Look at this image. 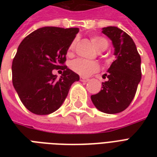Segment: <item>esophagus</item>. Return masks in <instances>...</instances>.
<instances>
[{
	"mask_svg": "<svg viewBox=\"0 0 157 157\" xmlns=\"http://www.w3.org/2000/svg\"><path fill=\"white\" fill-rule=\"evenodd\" d=\"M89 80L90 79L86 78V77H81V81H82V82H87V81H89Z\"/></svg>",
	"mask_w": 157,
	"mask_h": 157,
	"instance_id": "esophagus-1",
	"label": "esophagus"
}]
</instances>
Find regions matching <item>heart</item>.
Returning <instances> with one entry per match:
<instances>
[{
  "label": "heart",
  "instance_id": "heart-1",
  "mask_svg": "<svg viewBox=\"0 0 157 157\" xmlns=\"http://www.w3.org/2000/svg\"><path fill=\"white\" fill-rule=\"evenodd\" d=\"M91 42L93 44L96 50L98 52L103 51L108 46V41L105 37L100 36H94L91 37ZM76 44V40H74L69 45V54H71L75 49ZM71 69L74 72L78 74L81 76H90L92 73H94L96 71H98L99 66L98 64L95 62L86 61L84 59H76L71 63Z\"/></svg>",
  "mask_w": 157,
  "mask_h": 157
}]
</instances>
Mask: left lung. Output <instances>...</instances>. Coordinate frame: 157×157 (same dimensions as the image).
<instances>
[{"label": "left lung", "instance_id": "1", "mask_svg": "<svg viewBox=\"0 0 157 157\" xmlns=\"http://www.w3.org/2000/svg\"><path fill=\"white\" fill-rule=\"evenodd\" d=\"M102 33L110 38L115 48V61L103 75L107 81L102 90L91 95L96 108L107 114L123 112L134 99L141 81V58L134 40L117 27L103 28Z\"/></svg>", "mask_w": 157, "mask_h": 157}]
</instances>
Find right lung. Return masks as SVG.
Returning <instances> with one entry per match:
<instances>
[{
	"label": "right lung",
	"mask_w": 157,
	"mask_h": 157,
	"mask_svg": "<svg viewBox=\"0 0 157 157\" xmlns=\"http://www.w3.org/2000/svg\"><path fill=\"white\" fill-rule=\"evenodd\" d=\"M79 28L44 27L27 36L18 46L12 63V81L21 102L31 112L48 115L65 100L78 74L64 63L69 45ZM54 69L64 71L56 79Z\"/></svg>",
	"instance_id": "1"
}]
</instances>
